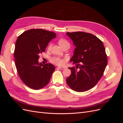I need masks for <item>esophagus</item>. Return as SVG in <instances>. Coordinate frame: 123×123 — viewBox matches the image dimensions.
Masks as SVG:
<instances>
[{
    "mask_svg": "<svg viewBox=\"0 0 123 123\" xmlns=\"http://www.w3.org/2000/svg\"><path fill=\"white\" fill-rule=\"evenodd\" d=\"M58 68H59V69H61V70H64V69H65V67H58Z\"/></svg>",
    "mask_w": 123,
    "mask_h": 123,
    "instance_id": "34e87169",
    "label": "esophagus"
}]
</instances>
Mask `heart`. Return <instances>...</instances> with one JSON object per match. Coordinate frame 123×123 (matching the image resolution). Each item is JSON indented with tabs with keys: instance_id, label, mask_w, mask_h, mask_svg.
<instances>
[{
	"instance_id": "obj_1",
	"label": "heart",
	"mask_w": 123,
	"mask_h": 123,
	"mask_svg": "<svg viewBox=\"0 0 123 123\" xmlns=\"http://www.w3.org/2000/svg\"><path fill=\"white\" fill-rule=\"evenodd\" d=\"M58 43L59 44V46H60L62 48H64L65 47H70L69 43L68 42V41L67 40H66V39H64V38L59 39L58 41ZM52 46V43H50L48 46V50L51 49ZM50 61L52 63H53V64H54L55 65H62L65 62V59L57 56H53L50 58Z\"/></svg>"
}]
</instances>
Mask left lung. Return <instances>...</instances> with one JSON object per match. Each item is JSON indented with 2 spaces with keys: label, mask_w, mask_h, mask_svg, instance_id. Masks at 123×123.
Instances as JSON below:
<instances>
[{
  "label": "left lung",
  "mask_w": 123,
  "mask_h": 123,
  "mask_svg": "<svg viewBox=\"0 0 123 123\" xmlns=\"http://www.w3.org/2000/svg\"><path fill=\"white\" fill-rule=\"evenodd\" d=\"M76 48L70 61L76 67L69 68L71 73L66 79L70 88L76 92L90 90L97 84L108 63L103 42L91 33H66Z\"/></svg>",
  "instance_id": "8db88e82"
}]
</instances>
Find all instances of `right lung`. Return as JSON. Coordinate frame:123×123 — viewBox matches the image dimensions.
<instances>
[{
  "mask_svg": "<svg viewBox=\"0 0 123 123\" xmlns=\"http://www.w3.org/2000/svg\"><path fill=\"white\" fill-rule=\"evenodd\" d=\"M56 35L53 32L32 29L18 37L14 50L15 63L20 79L29 88L38 90L49 83L55 67L50 63L43 65L38 60Z\"/></svg>",
  "mask_w": 123,
  "mask_h": 123,
  "instance_id": "add662e5",
  "label": "right lung"
}]
</instances>
